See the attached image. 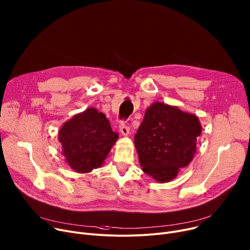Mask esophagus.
<instances>
[{"mask_svg": "<svg viewBox=\"0 0 250 250\" xmlns=\"http://www.w3.org/2000/svg\"><path fill=\"white\" fill-rule=\"evenodd\" d=\"M120 131L123 135H125V137H126V135H128L129 133V127L127 126V125H125V123L122 122L121 125H120Z\"/></svg>", "mask_w": 250, "mask_h": 250, "instance_id": "34e87169", "label": "esophagus"}]
</instances>
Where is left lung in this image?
<instances>
[{
    "label": "left lung",
    "mask_w": 250,
    "mask_h": 250,
    "mask_svg": "<svg viewBox=\"0 0 250 250\" xmlns=\"http://www.w3.org/2000/svg\"><path fill=\"white\" fill-rule=\"evenodd\" d=\"M201 125L195 115L176 106L153 103L146 110L137 134V148L144 172L158 183L173 179L189 165L196 152Z\"/></svg>",
    "instance_id": "left-lung-1"
}]
</instances>
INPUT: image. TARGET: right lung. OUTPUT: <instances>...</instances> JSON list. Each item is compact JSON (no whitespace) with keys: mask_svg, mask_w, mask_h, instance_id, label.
Masks as SVG:
<instances>
[{"mask_svg":"<svg viewBox=\"0 0 250 250\" xmlns=\"http://www.w3.org/2000/svg\"><path fill=\"white\" fill-rule=\"evenodd\" d=\"M118 139L119 134L112 131L106 117L95 107L74 116L59 131L65 161L79 173L102 167Z\"/></svg>","mask_w":250,"mask_h":250,"instance_id":"right-lung-1","label":"right lung"}]
</instances>
